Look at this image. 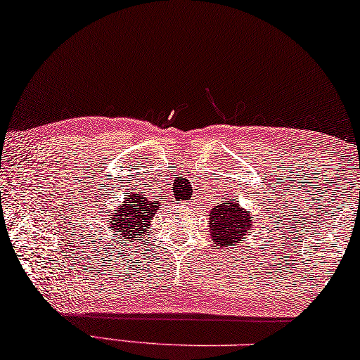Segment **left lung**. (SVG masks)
<instances>
[{
  "instance_id": "8db88e82",
  "label": "left lung",
  "mask_w": 360,
  "mask_h": 360,
  "mask_svg": "<svg viewBox=\"0 0 360 360\" xmlns=\"http://www.w3.org/2000/svg\"><path fill=\"white\" fill-rule=\"evenodd\" d=\"M254 219L250 211L241 207L236 201L222 198V202L215 204L209 211V231L217 250L245 243L246 236L252 233Z\"/></svg>"
}]
</instances>
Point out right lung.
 Masks as SVG:
<instances>
[{"label":"right lung","mask_w":360,"mask_h":360,"mask_svg":"<svg viewBox=\"0 0 360 360\" xmlns=\"http://www.w3.org/2000/svg\"><path fill=\"white\" fill-rule=\"evenodd\" d=\"M159 211V201H148L141 193H129L124 201L109 214L108 230L117 235L119 241H135L149 231L154 214Z\"/></svg>","instance_id":"1"}]
</instances>
